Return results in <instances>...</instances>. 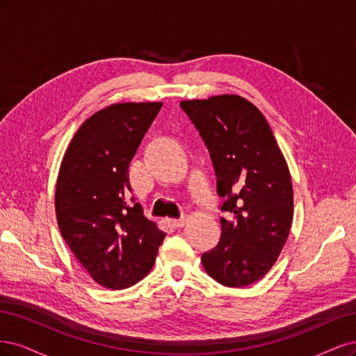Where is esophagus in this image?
Returning a JSON list of instances; mask_svg holds the SVG:
<instances>
[{
  "label": "esophagus",
  "mask_w": 356,
  "mask_h": 356,
  "mask_svg": "<svg viewBox=\"0 0 356 356\" xmlns=\"http://www.w3.org/2000/svg\"><path fill=\"white\" fill-rule=\"evenodd\" d=\"M170 225H171V227L180 229V227L185 226V219H171V220H170Z\"/></svg>",
  "instance_id": "obj_1"
}]
</instances>
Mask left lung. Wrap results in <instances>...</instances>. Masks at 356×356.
Listing matches in <instances>:
<instances>
[{"instance_id":"left-lung-1","label":"left lung","mask_w":356,"mask_h":356,"mask_svg":"<svg viewBox=\"0 0 356 356\" xmlns=\"http://www.w3.org/2000/svg\"><path fill=\"white\" fill-rule=\"evenodd\" d=\"M202 137L223 198L222 235L201 256L213 280L245 286L275 265L293 222V186L289 167L263 113L241 96L222 95L183 100Z\"/></svg>"}]
</instances>
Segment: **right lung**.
Returning <instances> with one entry per match:
<instances>
[{
	"label": "right lung",
	"mask_w": 356,
	"mask_h": 356,
	"mask_svg": "<svg viewBox=\"0 0 356 356\" xmlns=\"http://www.w3.org/2000/svg\"><path fill=\"white\" fill-rule=\"evenodd\" d=\"M163 103H115L84 121L56 185L60 234L97 284L127 289L151 272L165 234L131 193L129 167Z\"/></svg>",
	"instance_id": "obj_1"
}]
</instances>
